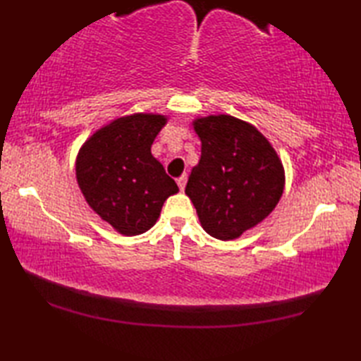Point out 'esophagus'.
I'll return each mask as SVG.
<instances>
[{"label":"esophagus","mask_w":361,"mask_h":361,"mask_svg":"<svg viewBox=\"0 0 361 361\" xmlns=\"http://www.w3.org/2000/svg\"><path fill=\"white\" fill-rule=\"evenodd\" d=\"M186 181H188V175H186V173H185V175H181L180 178H176V185H178L180 190H185V188H186Z\"/></svg>","instance_id":"obj_1"}]
</instances>
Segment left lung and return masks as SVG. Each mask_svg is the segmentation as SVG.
Returning <instances> with one entry per match:
<instances>
[{
    "label": "left lung",
    "mask_w": 361,
    "mask_h": 361,
    "mask_svg": "<svg viewBox=\"0 0 361 361\" xmlns=\"http://www.w3.org/2000/svg\"><path fill=\"white\" fill-rule=\"evenodd\" d=\"M202 158L192 169L186 195L203 229L233 240L260 224L283 192V167L267 137L228 114L197 119Z\"/></svg>",
    "instance_id": "left-lung-1"
}]
</instances>
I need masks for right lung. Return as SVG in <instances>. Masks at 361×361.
<instances>
[{"mask_svg": "<svg viewBox=\"0 0 361 361\" xmlns=\"http://www.w3.org/2000/svg\"><path fill=\"white\" fill-rule=\"evenodd\" d=\"M164 124L161 114L119 118L97 130L82 145L75 161L87 203L124 235L150 229L164 202L178 192L176 183L150 152Z\"/></svg>", "mask_w": 361, "mask_h": 361, "instance_id": "1", "label": "right lung"}]
</instances>
